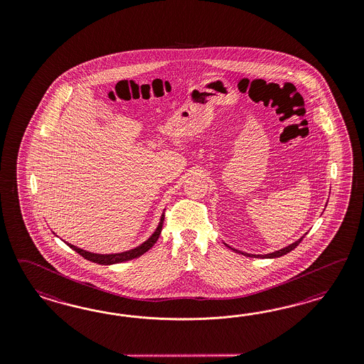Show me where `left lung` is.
<instances>
[{"label":"left lung","mask_w":364,"mask_h":364,"mask_svg":"<svg viewBox=\"0 0 364 364\" xmlns=\"http://www.w3.org/2000/svg\"><path fill=\"white\" fill-rule=\"evenodd\" d=\"M303 240V237L300 239V240H298V242H294V244H291V245H288V247H286V248H283V250H279V251H276V252H272V254H268V255H247V256H252V257H259V256H262V257H279V256H283V255L288 254V252H291L292 250H295L296 247H298L299 244H300V242Z\"/></svg>","instance_id":"1"}]
</instances>
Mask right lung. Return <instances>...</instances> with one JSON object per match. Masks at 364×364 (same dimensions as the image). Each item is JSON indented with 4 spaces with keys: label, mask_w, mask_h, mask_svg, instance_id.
<instances>
[{
    "label": "right lung",
    "mask_w": 364,
    "mask_h": 364,
    "mask_svg": "<svg viewBox=\"0 0 364 364\" xmlns=\"http://www.w3.org/2000/svg\"><path fill=\"white\" fill-rule=\"evenodd\" d=\"M163 223H164V215H163V218H161V221H160V224H159L157 230L154 231V235H152L146 242H143L140 247H137V248H134V250H131V251H128V252H122V254H90V252H87V251H84V250H80V248L75 247V245H72V244H69V242H66V244H68L72 250H75L78 255H81L84 259L90 260V262H93V263L105 265L116 264V263H122V262L132 260L134 257H139V256H141V255L145 254L148 250H151V248L154 247V242H157V239H159L160 233H161V230H163Z\"/></svg>",
    "instance_id": "1"
}]
</instances>
